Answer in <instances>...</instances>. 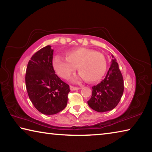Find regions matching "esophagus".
Listing matches in <instances>:
<instances>
[{
	"label": "esophagus",
	"mask_w": 152,
	"mask_h": 152,
	"mask_svg": "<svg viewBox=\"0 0 152 152\" xmlns=\"http://www.w3.org/2000/svg\"><path fill=\"white\" fill-rule=\"evenodd\" d=\"M70 88L71 91H76V90H78L80 88H79V87H75V86H70Z\"/></svg>",
	"instance_id": "1"
}]
</instances>
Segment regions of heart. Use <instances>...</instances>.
<instances>
[{"instance_id": "heart-1", "label": "heart", "mask_w": 152, "mask_h": 152, "mask_svg": "<svg viewBox=\"0 0 152 152\" xmlns=\"http://www.w3.org/2000/svg\"><path fill=\"white\" fill-rule=\"evenodd\" d=\"M53 66L61 78L68 79L78 68L80 78L88 82L99 81L107 71V61L103 54L96 51L83 48L68 51L66 58L56 56Z\"/></svg>"}]
</instances>
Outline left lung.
I'll list each match as a JSON object with an SVG mask.
<instances>
[{
	"instance_id": "left-lung-1",
	"label": "left lung",
	"mask_w": 152,
	"mask_h": 152,
	"mask_svg": "<svg viewBox=\"0 0 152 152\" xmlns=\"http://www.w3.org/2000/svg\"><path fill=\"white\" fill-rule=\"evenodd\" d=\"M112 56L110 67L104 80L92 86L89 107L99 113L111 110L119 103L124 91V82L116 59Z\"/></svg>"
}]
</instances>
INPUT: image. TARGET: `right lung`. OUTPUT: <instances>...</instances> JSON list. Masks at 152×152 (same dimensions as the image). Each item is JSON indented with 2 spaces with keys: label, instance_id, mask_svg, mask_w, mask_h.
<instances>
[{
  "label": "right lung",
  "instance_id": "right-lung-1",
  "mask_svg": "<svg viewBox=\"0 0 152 152\" xmlns=\"http://www.w3.org/2000/svg\"><path fill=\"white\" fill-rule=\"evenodd\" d=\"M53 50L47 45L29 61L25 84L31 101L38 111L54 115L65 109L70 86L55 74L52 65Z\"/></svg>",
  "mask_w": 152,
  "mask_h": 152
}]
</instances>
